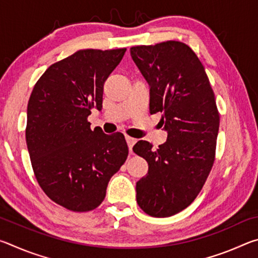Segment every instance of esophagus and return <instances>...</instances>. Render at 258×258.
I'll return each mask as SVG.
<instances>
[{"instance_id": "34e87169", "label": "esophagus", "mask_w": 258, "mask_h": 258, "mask_svg": "<svg viewBox=\"0 0 258 258\" xmlns=\"http://www.w3.org/2000/svg\"><path fill=\"white\" fill-rule=\"evenodd\" d=\"M125 139H126V142H127L130 152H132V148H133V146L135 145V143H137V139L131 138V137H128V135H126Z\"/></svg>"}]
</instances>
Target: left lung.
I'll list each match as a JSON object with an SVG mask.
<instances>
[{
	"instance_id": "8db88e82",
	"label": "left lung",
	"mask_w": 258,
	"mask_h": 258,
	"mask_svg": "<svg viewBox=\"0 0 258 258\" xmlns=\"http://www.w3.org/2000/svg\"><path fill=\"white\" fill-rule=\"evenodd\" d=\"M130 52L150 86V113L161 112L167 131V141L157 150L143 140L133 147L149 165L137 183V202L148 215L168 217L197 198L212 171L220 113L203 63L189 45L166 41Z\"/></svg>"
}]
</instances>
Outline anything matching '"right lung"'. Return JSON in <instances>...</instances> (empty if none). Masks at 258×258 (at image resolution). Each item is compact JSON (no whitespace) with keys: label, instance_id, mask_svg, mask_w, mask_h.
Wrapping results in <instances>:
<instances>
[{"label":"right lung","instance_id":"right-lung-1","mask_svg":"<svg viewBox=\"0 0 258 258\" xmlns=\"http://www.w3.org/2000/svg\"><path fill=\"white\" fill-rule=\"evenodd\" d=\"M126 49L80 50L46 69L27 106L26 142L38 184L52 202L90 212L106 197L128 156L124 135L90 127L91 109L102 108L103 84Z\"/></svg>","mask_w":258,"mask_h":258}]
</instances>
